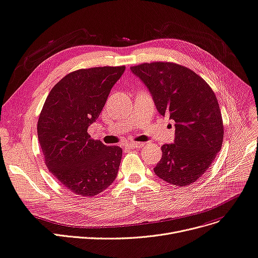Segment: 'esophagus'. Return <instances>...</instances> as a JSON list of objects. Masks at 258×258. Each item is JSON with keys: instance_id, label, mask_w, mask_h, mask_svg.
Listing matches in <instances>:
<instances>
[{"instance_id": "34e87169", "label": "esophagus", "mask_w": 258, "mask_h": 258, "mask_svg": "<svg viewBox=\"0 0 258 258\" xmlns=\"http://www.w3.org/2000/svg\"><path fill=\"white\" fill-rule=\"evenodd\" d=\"M126 147L128 149H140L143 147V143L142 142H131V143H127Z\"/></svg>"}]
</instances>
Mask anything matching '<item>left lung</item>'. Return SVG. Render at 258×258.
Masks as SVG:
<instances>
[{"instance_id":"1","label":"left lung","mask_w":258,"mask_h":258,"mask_svg":"<svg viewBox=\"0 0 258 258\" xmlns=\"http://www.w3.org/2000/svg\"><path fill=\"white\" fill-rule=\"evenodd\" d=\"M131 71L148 87L159 114L175 121L174 143L161 147L155 174L178 186L195 182L222 145V118L214 92L200 76L176 63H143Z\"/></svg>"}]
</instances>
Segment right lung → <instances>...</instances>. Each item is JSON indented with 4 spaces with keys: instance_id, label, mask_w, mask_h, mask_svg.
Masks as SVG:
<instances>
[{
    "instance_id": "obj_1",
    "label": "right lung",
    "mask_w": 258,
    "mask_h": 258,
    "mask_svg": "<svg viewBox=\"0 0 258 258\" xmlns=\"http://www.w3.org/2000/svg\"><path fill=\"white\" fill-rule=\"evenodd\" d=\"M125 66L78 70L55 84L38 121V138L49 172L67 189L92 197L117 177L122 149L92 139L96 122Z\"/></svg>"
}]
</instances>
